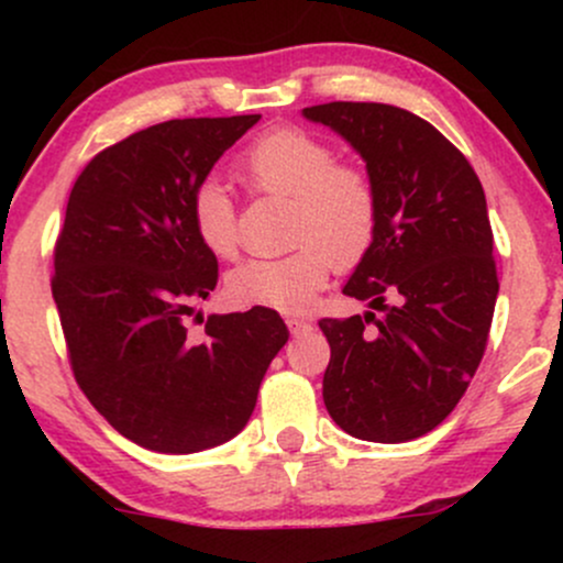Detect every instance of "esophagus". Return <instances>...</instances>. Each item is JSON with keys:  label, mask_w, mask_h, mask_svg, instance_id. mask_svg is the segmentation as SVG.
Here are the masks:
<instances>
[{"label": "esophagus", "mask_w": 563, "mask_h": 563, "mask_svg": "<svg viewBox=\"0 0 563 563\" xmlns=\"http://www.w3.org/2000/svg\"><path fill=\"white\" fill-rule=\"evenodd\" d=\"M286 325H288V331L294 333V335L312 331V322L303 320V318H286Z\"/></svg>", "instance_id": "34e87169"}]
</instances>
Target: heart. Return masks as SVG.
Returning a JSON list of instances; mask_svg holds the SVG:
<instances>
[{"mask_svg": "<svg viewBox=\"0 0 563 563\" xmlns=\"http://www.w3.org/2000/svg\"><path fill=\"white\" fill-rule=\"evenodd\" d=\"M243 179L256 192L290 198L288 241L294 251L277 260H249L228 275L230 299L296 314L325 286L331 264L352 267L371 249L378 222V196L371 177L335 164L325 140L296 126L262 134L241 158ZM198 241L219 256L238 254V214L219 179L198 185L190 200Z\"/></svg>", "mask_w": 563, "mask_h": 563, "instance_id": "obj_1", "label": "heart"}]
</instances>
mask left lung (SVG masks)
<instances>
[{
	"label": "left lung",
	"mask_w": 563,
	"mask_h": 563,
	"mask_svg": "<svg viewBox=\"0 0 563 563\" xmlns=\"http://www.w3.org/2000/svg\"><path fill=\"white\" fill-rule=\"evenodd\" d=\"M301 115L360 153L378 196L376 235L344 286L367 312L320 320L322 399L346 434L410 442L461 402L487 346L500 288L487 198L466 156L405 108L325 102Z\"/></svg>",
	"instance_id": "8db88e82"
}]
</instances>
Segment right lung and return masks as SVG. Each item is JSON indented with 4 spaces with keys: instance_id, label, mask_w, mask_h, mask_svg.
Returning a JSON list of instances; mask_svg holds the SVG:
<instances>
[{
    "instance_id": "1",
    "label": "right lung",
    "mask_w": 563,
    "mask_h": 563,
    "mask_svg": "<svg viewBox=\"0 0 563 563\" xmlns=\"http://www.w3.org/2000/svg\"><path fill=\"white\" fill-rule=\"evenodd\" d=\"M262 115L174 119L129 134L79 174L55 245L53 296L70 365L95 410L140 448L190 455L241 434L288 341L275 309L211 314L217 288L192 192Z\"/></svg>"
}]
</instances>
